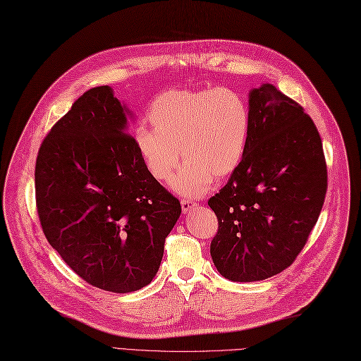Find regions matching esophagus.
Returning a JSON list of instances; mask_svg holds the SVG:
<instances>
[{
  "mask_svg": "<svg viewBox=\"0 0 361 361\" xmlns=\"http://www.w3.org/2000/svg\"><path fill=\"white\" fill-rule=\"evenodd\" d=\"M197 204L190 200H181V209L183 212H190L193 207H195Z\"/></svg>",
  "mask_w": 361,
  "mask_h": 361,
  "instance_id": "34e87169",
  "label": "esophagus"
}]
</instances>
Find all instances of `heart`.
<instances>
[{"mask_svg": "<svg viewBox=\"0 0 361 361\" xmlns=\"http://www.w3.org/2000/svg\"><path fill=\"white\" fill-rule=\"evenodd\" d=\"M149 122L135 129V147L151 177L172 180L175 192L197 198L212 188L214 178L232 175L241 164L250 137V108L232 88L171 90L155 97Z\"/></svg>", "mask_w": 361, "mask_h": 361, "instance_id": "obj_1", "label": "heart"}]
</instances>
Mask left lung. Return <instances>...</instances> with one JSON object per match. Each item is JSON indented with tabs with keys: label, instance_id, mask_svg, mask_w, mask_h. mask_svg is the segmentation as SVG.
I'll return each mask as SVG.
<instances>
[{
	"label": "left lung",
	"instance_id": "1",
	"mask_svg": "<svg viewBox=\"0 0 361 361\" xmlns=\"http://www.w3.org/2000/svg\"><path fill=\"white\" fill-rule=\"evenodd\" d=\"M248 108L244 159L209 200L218 218L212 259L233 282L288 269L317 223L328 188L322 138L298 102L262 84L248 94Z\"/></svg>",
	"mask_w": 361,
	"mask_h": 361
}]
</instances>
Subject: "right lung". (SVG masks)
<instances>
[{
	"label": "right lung",
	"mask_w": 361,
	"mask_h": 361,
	"mask_svg": "<svg viewBox=\"0 0 361 361\" xmlns=\"http://www.w3.org/2000/svg\"><path fill=\"white\" fill-rule=\"evenodd\" d=\"M111 87L84 92L44 138L35 168L44 235L100 290L143 288L160 269L180 201L151 177Z\"/></svg>",
	"instance_id": "1"
}]
</instances>
